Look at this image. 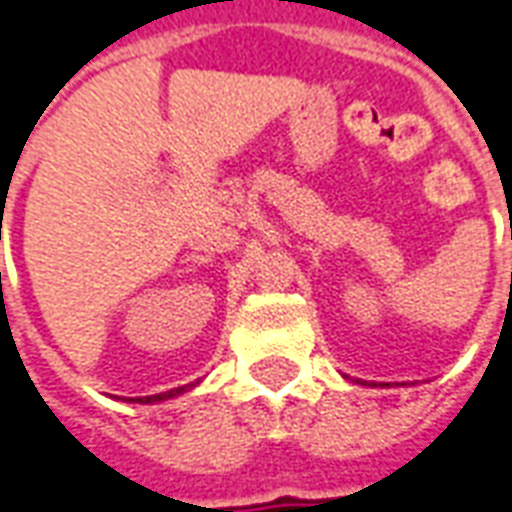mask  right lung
Segmentation results:
<instances>
[{
	"mask_svg": "<svg viewBox=\"0 0 512 512\" xmlns=\"http://www.w3.org/2000/svg\"><path fill=\"white\" fill-rule=\"evenodd\" d=\"M180 392H186V386H180V389H169V392H164V395H147V397H136L139 403H153V400H164V397H175L180 395ZM134 400V397H131Z\"/></svg>",
	"mask_w": 512,
	"mask_h": 512,
	"instance_id": "add662e5",
	"label": "right lung"
}]
</instances>
